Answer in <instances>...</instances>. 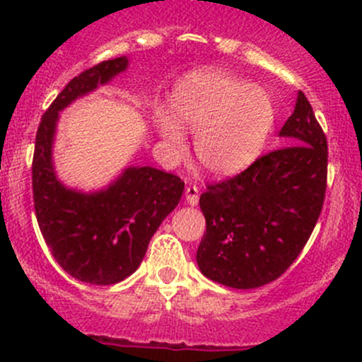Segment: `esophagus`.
Masks as SVG:
<instances>
[{"label": "esophagus", "instance_id": "obj_1", "mask_svg": "<svg viewBox=\"0 0 362 362\" xmlns=\"http://www.w3.org/2000/svg\"><path fill=\"white\" fill-rule=\"evenodd\" d=\"M185 202L187 204H191V206H196L199 202V189L196 187V185H187L185 187Z\"/></svg>", "mask_w": 362, "mask_h": 362}]
</instances>
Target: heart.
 I'll return each instance as SVG.
<instances>
[{
  "instance_id": "1",
  "label": "heart",
  "mask_w": 362,
  "mask_h": 362,
  "mask_svg": "<svg viewBox=\"0 0 362 362\" xmlns=\"http://www.w3.org/2000/svg\"><path fill=\"white\" fill-rule=\"evenodd\" d=\"M168 108L156 110V129L175 156L185 152V133H194V156L215 177L247 170L264 151L275 127L272 96L249 80L218 69L189 73L175 86Z\"/></svg>"
}]
</instances>
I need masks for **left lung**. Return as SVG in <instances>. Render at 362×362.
<instances>
[{"instance_id": "left-lung-1", "label": "left lung", "mask_w": 362, "mask_h": 362, "mask_svg": "<svg viewBox=\"0 0 362 362\" xmlns=\"http://www.w3.org/2000/svg\"><path fill=\"white\" fill-rule=\"evenodd\" d=\"M280 136L286 147L210 184L199 198L206 233L196 261L206 279L226 287L255 289L284 275L322 211L327 141L301 90Z\"/></svg>"}]
</instances>
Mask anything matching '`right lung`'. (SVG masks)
Masks as SVG:
<instances>
[{"mask_svg": "<svg viewBox=\"0 0 362 362\" xmlns=\"http://www.w3.org/2000/svg\"><path fill=\"white\" fill-rule=\"evenodd\" d=\"M126 56L71 78L43 113L33 156L36 221L61 268L80 282L110 286L134 273L160 222L184 192L177 175L151 166L126 168L107 189L80 192L57 178L52 145L59 112L127 68Z\"/></svg>", "mask_w": 362, "mask_h": 362, "instance_id": "add662e5", "label": "right lung"}]
</instances>
